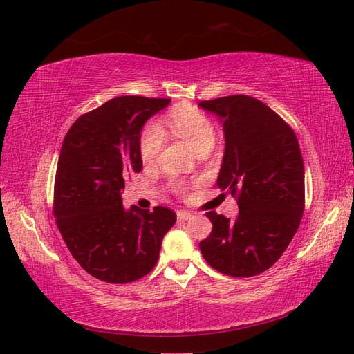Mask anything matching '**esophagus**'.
Here are the masks:
<instances>
[{"label":"esophagus","instance_id":"esophagus-1","mask_svg":"<svg viewBox=\"0 0 354 354\" xmlns=\"http://www.w3.org/2000/svg\"><path fill=\"white\" fill-rule=\"evenodd\" d=\"M190 217H192V212L190 211H186V209L177 211L178 221H187V220H190Z\"/></svg>","mask_w":354,"mask_h":354}]
</instances>
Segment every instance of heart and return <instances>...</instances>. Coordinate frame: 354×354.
<instances>
[{"label": "heart", "instance_id": "1", "mask_svg": "<svg viewBox=\"0 0 354 354\" xmlns=\"http://www.w3.org/2000/svg\"><path fill=\"white\" fill-rule=\"evenodd\" d=\"M168 121L174 130L187 140L195 151H209L216 142V128L209 118L194 108H180L169 113ZM164 146V131L158 124H147L138 138V153L145 164H151L158 158ZM173 189L185 192L187 186L183 181L173 178L169 181Z\"/></svg>", "mask_w": 354, "mask_h": 354}]
</instances>
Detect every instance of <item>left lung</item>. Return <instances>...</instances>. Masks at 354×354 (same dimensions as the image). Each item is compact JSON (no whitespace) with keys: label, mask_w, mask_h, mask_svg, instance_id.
Segmentation results:
<instances>
[{"label":"left lung","mask_w":354,"mask_h":354,"mask_svg":"<svg viewBox=\"0 0 354 354\" xmlns=\"http://www.w3.org/2000/svg\"><path fill=\"white\" fill-rule=\"evenodd\" d=\"M223 122L226 149L217 186L236 198L234 220L216 211L199 242L205 261L220 273L250 277L266 272L291 243L304 212V164L297 136L282 118L251 95L199 103Z\"/></svg>","instance_id":"1"}]
</instances>
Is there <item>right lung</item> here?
<instances>
[{
    "label": "right lung",
    "mask_w": 354,
    "mask_h": 354,
    "mask_svg": "<svg viewBox=\"0 0 354 354\" xmlns=\"http://www.w3.org/2000/svg\"><path fill=\"white\" fill-rule=\"evenodd\" d=\"M171 99L121 95L81 115L65 136L55 178L56 224L82 269L109 283L151 273L176 212L122 207L125 180L142 171L145 122Z\"/></svg>",
    "instance_id": "right-lung-1"
}]
</instances>
